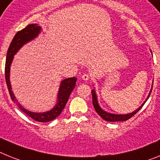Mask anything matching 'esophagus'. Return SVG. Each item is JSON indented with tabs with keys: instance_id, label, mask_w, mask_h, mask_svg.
I'll return each mask as SVG.
<instances>
[{
	"instance_id": "esophagus-1",
	"label": "esophagus",
	"mask_w": 160,
	"mask_h": 160,
	"mask_svg": "<svg viewBox=\"0 0 160 160\" xmlns=\"http://www.w3.org/2000/svg\"><path fill=\"white\" fill-rule=\"evenodd\" d=\"M81 78H82V80H88L90 77H89V76H88V74H84V75H82Z\"/></svg>"
}]
</instances>
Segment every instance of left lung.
<instances>
[{"instance_id":"1","label":"left lung","mask_w":160,"mask_h":160,"mask_svg":"<svg viewBox=\"0 0 160 160\" xmlns=\"http://www.w3.org/2000/svg\"><path fill=\"white\" fill-rule=\"evenodd\" d=\"M153 88V87H152ZM152 91V88L151 89V92L149 93L148 97H147V98L146 100L149 98V97L151 95V92ZM92 104H93V107H94V109L95 111H97V113L98 114L100 115L101 117L104 120H107V121H109V122H117V121H125V120H128V119H130L131 117H132L135 114L139 111V110L143 107V105L145 104V102H146V100L145 101V102L141 106L138 110H136L135 111L132 112V113L128 114V115H115V114H111V113H107L106 111H103L98 105V98H97V95H96V92H95L94 89H92Z\"/></svg>"}]
</instances>
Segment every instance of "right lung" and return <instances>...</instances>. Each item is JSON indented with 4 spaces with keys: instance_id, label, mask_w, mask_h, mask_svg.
Returning <instances> with one entry per match:
<instances>
[{
    "instance_id": "1",
    "label": "right lung",
    "mask_w": 160,
    "mask_h": 160,
    "mask_svg": "<svg viewBox=\"0 0 160 160\" xmlns=\"http://www.w3.org/2000/svg\"><path fill=\"white\" fill-rule=\"evenodd\" d=\"M41 27H39L37 24H29L26 28H24L21 31L18 32L15 34L14 37L12 40L10 45H9V49L7 51V55H6V62H5V81L7 84L8 90H9L10 98L14 102H15L19 108L22 112L28 115L29 117L33 119L37 122H49L51 120L54 119L55 118L58 117L61 114L62 110L64 109L66 104L68 102V98H69L71 92L74 89L76 86V78L72 77L66 79L62 80L60 85L58 94V103L56 104L55 107L53 109L47 112L44 113H35L32 112L20 105L18 102V101L15 99L14 93L12 92L11 84L9 82V69H10V64L12 62L14 55L18 52V49L24 45L28 43V41H32L35 37H37L38 34L41 32Z\"/></svg>"
}]
</instances>
